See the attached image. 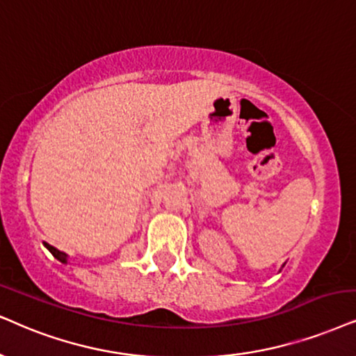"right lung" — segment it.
Masks as SVG:
<instances>
[{
  "instance_id": "add662e5",
  "label": "right lung",
  "mask_w": 356,
  "mask_h": 356,
  "mask_svg": "<svg viewBox=\"0 0 356 356\" xmlns=\"http://www.w3.org/2000/svg\"><path fill=\"white\" fill-rule=\"evenodd\" d=\"M44 246H46V248H47V250L51 251V253H52L54 258L60 261V263H64V264L69 263V254L64 253V251H60V250L54 248V246H51V245H49V243H46V241H44Z\"/></svg>"
}]
</instances>
